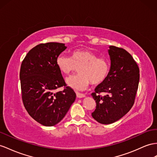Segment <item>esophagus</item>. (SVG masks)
<instances>
[{
	"instance_id": "34e87169",
	"label": "esophagus",
	"mask_w": 157,
	"mask_h": 157,
	"mask_svg": "<svg viewBox=\"0 0 157 157\" xmlns=\"http://www.w3.org/2000/svg\"><path fill=\"white\" fill-rule=\"evenodd\" d=\"M76 95H77V98H85L86 95L83 94H80V93H78V92H77L76 93Z\"/></svg>"
}]
</instances>
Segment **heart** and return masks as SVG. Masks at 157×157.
I'll return each mask as SVG.
<instances>
[{
    "mask_svg": "<svg viewBox=\"0 0 157 157\" xmlns=\"http://www.w3.org/2000/svg\"><path fill=\"white\" fill-rule=\"evenodd\" d=\"M56 62L59 71L66 75H70L75 70V67H79L78 72L79 74L66 80L68 86L77 91L86 90L90 82L95 86L102 83L110 71L109 60L98 58V55L88 50L71 51L70 58L60 55Z\"/></svg>",
    "mask_w": 157,
    "mask_h": 157,
    "instance_id": "heart-1",
    "label": "heart"
}]
</instances>
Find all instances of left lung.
I'll list each match as a JSON object with an SVG mask.
<instances>
[{
	"instance_id": "obj_1",
	"label": "left lung",
	"mask_w": 157,
	"mask_h": 157,
	"mask_svg": "<svg viewBox=\"0 0 157 157\" xmlns=\"http://www.w3.org/2000/svg\"><path fill=\"white\" fill-rule=\"evenodd\" d=\"M109 48V74L91 94L96 102L92 117L104 124L117 121L129 111L134 104L139 82V68L132 56L123 48L114 46ZM101 93L106 95L101 96Z\"/></svg>"
}]
</instances>
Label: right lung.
I'll list each match as a JSON object with an SVG mask.
<instances>
[{
    "label": "right lung",
    "instance_id": "1",
    "mask_svg": "<svg viewBox=\"0 0 157 157\" xmlns=\"http://www.w3.org/2000/svg\"><path fill=\"white\" fill-rule=\"evenodd\" d=\"M67 47L58 42L40 44L30 50L20 71L22 101L28 113L46 127L54 126L65 117L76 98L64 82L56 59ZM63 91L55 92L59 87Z\"/></svg>",
    "mask_w": 157,
    "mask_h": 157
}]
</instances>
